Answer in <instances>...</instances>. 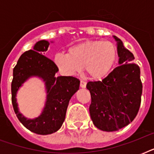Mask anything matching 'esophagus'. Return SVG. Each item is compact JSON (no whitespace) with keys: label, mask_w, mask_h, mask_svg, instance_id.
<instances>
[{"label":"esophagus","mask_w":154,"mask_h":154,"mask_svg":"<svg viewBox=\"0 0 154 154\" xmlns=\"http://www.w3.org/2000/svg\"><path fill=\"white\" fill-rule=\"evenodd\" d=\"M80 86L82 87V88H85L86 87V82H84V81H81V83H80Z\"/></svg>","instance_id":"obj_1"}]
</instances>
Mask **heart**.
<instances>
[{"instance_id": "b5f03b06", "label": "heart", "mask_w": 154, "mask_h": 154, "mask_svg": "<svg viewBox=\"0 0 154 154\" xmlns=\"http://www.w3.org/2000/svg\"><path fill=\"white\" fill-rule=\"evenodd\" d=\"M117 59V47L112 42L94 40L71 46L67 54L57 53L53 60L63 74L72 76L85 67L90 78L98 81L109 74Z\"/></svg>"}]
</instances>
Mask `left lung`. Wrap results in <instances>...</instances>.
Segmentation results:
<instances>
[{"label":"left lung","instance_id":"obj_1","mask_svg":"<svg viewBox=\"0 0 154 154\" xmlns=\"http://www.w3.org/2000/svg\"><path fill=\"white\" fill-rule=\"evenodd\" d=\"M117 42L119 66L100 82H89L86 88L91 94L89 113L94 125L102 131L119 130L131 123L138 112L142 94L140 68L134 54Z\"/></svg>","mask_w":154,"mask_h":154}]
</instances>
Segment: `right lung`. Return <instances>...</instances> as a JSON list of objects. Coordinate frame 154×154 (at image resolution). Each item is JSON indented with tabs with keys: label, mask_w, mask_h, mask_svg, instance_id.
Masks as SVG:
<instances>
[{
	"label": "right lung",
	"mask_w": 154,
	"mask_h": 154,
	"mask_svg": "<svg viewBox=\"0 0 154 154\" xmlns=\"http://www.w3.org/2000/svg\"><path fill=\"white\" fill-rule=\"evenodd\" d=\"M49 45L48 41H39L35 44L32 50L25 52L20 56L13 69L11 85L12 103L18 120L29 130L41 135L53 134L61 127L69 100L80 86V81L76 77H56L58 68L53 60L44 56ZM32 76L40 77L43 80L47 96L41 115L33 119H28L19 111L15 97L18 89Z\"/></svg>",
	"instance_id": "1"
}]
</instances>
